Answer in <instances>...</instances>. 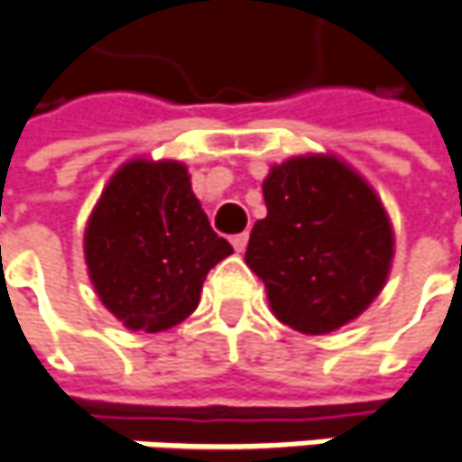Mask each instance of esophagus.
I'll return each mask as SVG.
<instances>
[{"mask_svg":"<svg viewBox=\"0 0 462 462\" xmlns=\"http://www.w3.org/2000/svg\"><path fill=\"white\" fill-rule=\"evenodd\" d=\"M245 245H248V232H243V235H235V237H232V248H235L237 254H243V251H245Z\"/></svg>","mask_w":462,"mask_h":462,"instance_id":"esophagus-1","label":"esophagus"}]
</instances>
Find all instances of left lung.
I'll list each match as a JSON object with an SVG mask.
<instances>
[{"mask_svg": "<svg viewBox=\"0 0 462 462\" xmlns=\"http://www.w3.org/2000/svg\"><path fill=\"white\" fill-rule=\"evenodd\" d=\"M266 217L245 263L272 313L303 335H329L382 292L394 258L390 214L361 172L335 153H303L263 180Z\"/></svg>", "mask_w": 462, "mask_h": 462, "instance_id": "obj_1", "label": "left lung"}]
</instances>
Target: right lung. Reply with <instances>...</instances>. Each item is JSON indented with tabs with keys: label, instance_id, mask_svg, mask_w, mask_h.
<instances>
[{
	"label": "right lung",
	"instance_id": "add662e5",
	"mask_svg": "<svg viewBox=\"0 0 462 462\" xmlns=\"http://www.w3.org/2000/svg\"><path fill=\"white\" fill-rule=\"evenodd\" d=\"M83 254L104 309L153 335L196 311L208 269L232 245L211 230L182 162L135 156L101 190Z\"/></svg>",
	"mask_w": 462,
	"mask_h": 462
}]
</instances>
